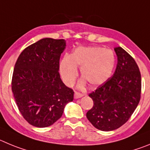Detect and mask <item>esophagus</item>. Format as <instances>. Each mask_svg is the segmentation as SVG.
I'll return each mask as SVG.
<instances>
[{"instance_id": "obj_1", "label": "esophagus", "mask_w": 150, "mask_h": 150, "mask_svg": "<svg viewBox=\"0 0 150 150\" xmlns=\"http://www.w3.org/2000/svg\"><path fill=\"white\" fill-rule=\"evenodd\" d=\"M83 94L82 93H78V92H75V95H74V97H75V98H81V97H83Z\"/></svg>"}]
</instances>
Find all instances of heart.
Listing matches in <instances>:
<instances>
[{
	"instance_id": "b5f03b06",
	"label": "heart",
	"mask_w": 150,
	"mask_h": 150,
	"mask_svg": "<svg viewBox=\"0 0 150 150\" xmlns=\"http://www.w3.org/2000/svg\"><path fill=\"white\" fill-rule=\"evenodd\" d=\"M115 66V56L111 50L99 46L78 47L72 54L63 56L60 63L62 79L67 85L74 83L78 68L83 77L80 82L83 87L86 81L93 87L102 84L111 75Z\"/></svg>"
}]
</instances>
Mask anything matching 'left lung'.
I'll return each mask as SVG.
<instances>
[{
    "mask_svg": "<svg viewBox=\"0 0 150 150\" xmlns=\"http://www.w3.org/2000/svg\"><path fill=\"white\" fill-rule=\"evenodd\" d=\"M117 65L113 76L89 96L93 106L87 118L97 129L109 132L129 120L141 99V72L134 60L121 47L114 48Z\"/></svg>",
    "mask_w": 150,
    "mask_h": 150,
    "instance_id": "left-lung-1",
    "label": "left lung"
}]
</instances>
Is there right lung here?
<instances>
[{"label":"right lung","instance_id":"add662e5","mask_svg":"<svg viewBox=\"0 0 150 150\" xmlns=\"http://www.w3.org/2000/svg\"><path fill=\"white\" fill-rule=\"evenodd\" d=\"M66 45L64 40L42 39L25 48L16 63L12 91L21 115L33 126L52 125L73 101V90L58 72Z\"/></svg>","mask_w":150,"mask_h":150}]
</instances>
